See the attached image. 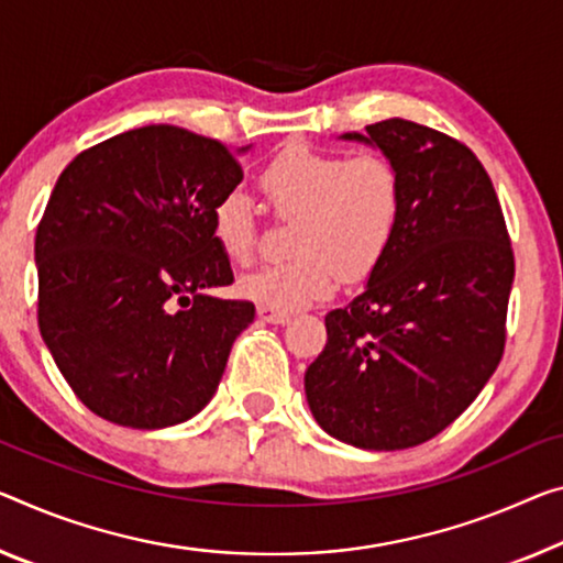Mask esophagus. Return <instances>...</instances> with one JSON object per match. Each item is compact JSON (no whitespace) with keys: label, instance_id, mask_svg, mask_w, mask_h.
Listing matches in <instances>:
<instances>
[{"label":"esophagus","instance_id":"esophagus-1","mask_svg":"<svg viewBox=\"0 0 563 563\" xmlns=\"http://www.w3.org/2000/svg\"><path fill=\"white\" fill-rule=\"evenodd\" d=\"M256 314H258V319H264V322H269V324H287L291 319L289 311H279V309H269V307H258Z\"/></svg>","mask_w":563,"mask_h":563}]
</instances>
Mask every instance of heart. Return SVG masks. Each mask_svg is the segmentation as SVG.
<instances>
[{
  "mask_svg": "<svg viewBox=\"0 0 563 563\" xmlns=\"http://www.w3.org/2000/svg\"><path fill=\"white\" fill-rule=\"evenodd\" d=\"M262 191L279 219H297L294 258L249 272L239 294L258 307L294 311L330 297L336 272L365 279L393 246L402 213L400 173L385 155H340L289 148L262 173ZM216 246L231 264L254 258L256 213L244 191L231 188L211 206Z\"/></svg>",
  "mask_w": 563,
  "mask_h": 563,
  "instance_id": "b5f03b06",
  "label": "heart"
}]
</instances>
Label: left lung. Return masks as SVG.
Segmentation results:
<instances>
[{
	"label": "left lung",
	"instance_id": "left-lung-1",
	"mask_svg": "<svg viewBox=\"0 0 563 563\" xmlns=\"http://www.w3.org/2000/svg\"><path fill=\"white\" fill-rule=\"evenodd\" d=\"M365 131L340 137L379 148L400 173V223L365 291L324 317L305 393L332 438L402 451L451 426L496 372L514 252L471 148L402 118Z\"/></svg>",
	"mask_w": 563,
	"mask_h": 563
}]
</instances>
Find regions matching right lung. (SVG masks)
<instances>
[{"label": "right lung", "instance_id": "1", "mask_svg": "<svg viewBox=\"0 0 563 563\" xmlns=\"http://www.w3.org/2000/svg\"><path fill=\"white\" fill-rule=\"evenodd\" d=\"M249 148L145 125L82 151L57 178L34 236L40 332L100 418L170 428L219 387L256 309L206 294L233 282L211 206L241 184Z\"/></svg>", "mask_w": 563, "mask_h": 563}]
</instances>
